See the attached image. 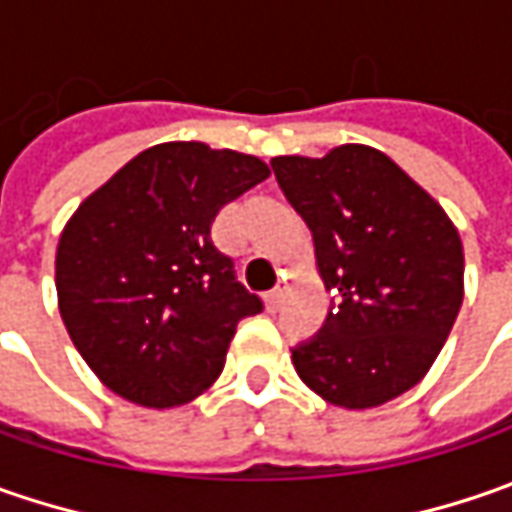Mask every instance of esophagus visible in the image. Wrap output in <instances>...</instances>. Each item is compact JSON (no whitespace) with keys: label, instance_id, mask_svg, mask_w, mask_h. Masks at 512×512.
I'll return each instance as SVG.
<instances>
[{"label":"esophagus","instance_id":"esophagus-1","mask_svg":"<svg viewBox=\"0 0 512 512\" xmlns=\"http://www.w3.org/2000/svg\"><path fill=\"white\" fill-rule=\"evenodd\" d=\"M282 299H285V290H282V287H273L270 293H265L267 310H270V313H273V310H279V305H282Z\"/></svg>","mask_w":512,"mask_h":512}]
</instances>
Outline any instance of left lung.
Here are the masks:
<instances>
[{"mask_svg": "<svg viewBox=\"0 0 512 512\" xmlns=\"http://www.w3.org/2000/svg\"><path fill=\"white\" fill-rule=\"evenodd\" d=\"M276 182L313 233L330 290L322 330L293 347L299 379L347 410L379 407L424 379L464 299L459 230L390 156L342 145L276 156Z\"/></svg>", "mask_w": 512, "mask_h": 512, "instance_id": "1", "label": "left lung"}]
</instances>
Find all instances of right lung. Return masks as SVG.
Segmentation results:
<instances>
[{
    "label": "right lung",
    "mask_w": 512,
    "mask_h": 512,
    "mask_svg": "<svg viewBox=\"0 0 512 512\" xmlns=\"http://www.w3.org/2000/svg\"><path fill=\"white\" fill-rule=\"evenodd\" d=\"M267 176L256 156L165 142L133 156L70 216L56 247L59 313L113 393L162 410L219 379L236 325L262 299L236 279L210 227Z\"/></svg>",
    "instance_id": "right-lung-1"
}]
</instances>
